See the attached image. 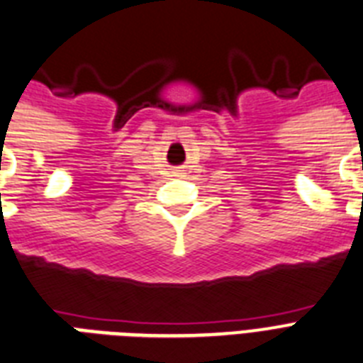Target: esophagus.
Wrapping results in <instances>:
<instances>
[{
  "label": "esophagus",
  "instance_id": "obj_1",
  "mask_svg": "<svg viewBox=\"0 0 363 363\" xmlns=\"http://www.w3.org/2000/svg\"><path fill=\"white\" fill-rule=\"evenodd\" d=\"M173 173H175V175L179 177V175H181V173H182V169H181V167H177V169H175V172H173Z\"/></svg>",
  "mask_w": 363,
  "mask_h": 363
}]
</instances>
